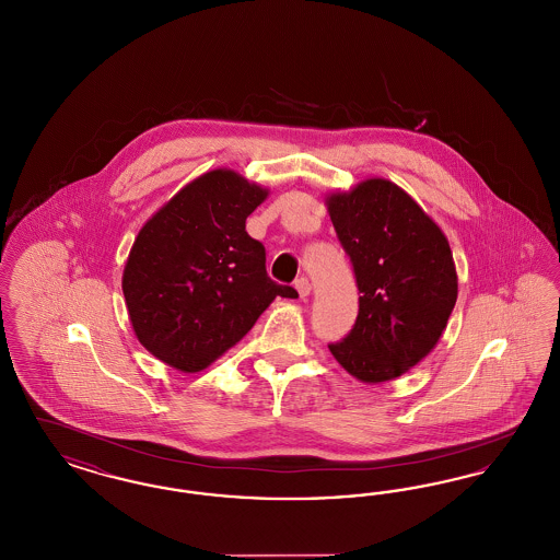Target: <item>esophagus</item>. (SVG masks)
I'll list each match as a JSON object with an SVG mask.
<instances>
[{
	"instance_id": "esophagus-1",
	"label": "esophagus",
	"mask_w": 560,
	"mask_h": 560,
	"mask_svg": "<svg viewBox=\"0 0 560 560\" xmlns=\"http://www.w3.org/2000/svg\"><path fill=\"white\" fill-rule=\"evenodd\" d=\"M295 290H298L302 300H306V298L311 295V291H313V285H311V281H308L306 277H300V279L295 281Z\"/></svg>"
}]
</instances>
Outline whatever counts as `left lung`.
<instances>
[{"label": "left lung", "instance_id": "obj_1", "mask_svg": "<svg viewBox=\"0 0 560 560\" xmlns=\"http://www.w3.org/2000/svg\"><path fill=\"white\" fill-rule=\"evenodd\" d=\"M327 208L360 293L352 331L329 350L357 380H396L435 348L456 304L446 235L387 179L334 191Z\"/></svg>", "mask_w": 560, "mask_h": 560}]
</instances>
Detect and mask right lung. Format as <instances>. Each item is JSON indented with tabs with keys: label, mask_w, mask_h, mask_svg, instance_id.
Returning <instances> with one entry per match:
<instances>
[{
	"label": "right lung",
	"mask_w": 560,
	"mask_h": 560,
	"mask_svg": "<svg viewBox=\"0 0 560 560\" xmlns=\"http://www.w3.org/2000/svg\"><path fill=\"white\" fill-rule=\"evenodd\" d=\"M269 196L217 168L187 183L141 226L122 272L135 336L158 360L198 373L254 327L270 302L298 298L267 275L246 219Z\"/></svg>",
	"instance_id": "right-lung-1"
}]
</instances>
